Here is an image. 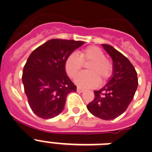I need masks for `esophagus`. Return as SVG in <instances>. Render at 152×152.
Instances as JSON below:
<instances>
[{
	"instance_id": "obj_1",
	"label": "esophagus",
	"mask_w": 152,
	"mask_h": 152,
	"mask_svg": "<svg viewBox=\"0 0 152 152\" xmlns=\"http://www.w3.org/2000/svg\"><path fill=\"white\" fill-rule=\"evenodd\" d=\"M77 92L82 93V92H84V89H82V88H77Z\"/></svg>"
}]
</instances>
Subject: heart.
<instances>
[{
	"label": "heart",
	"mask_w": 152,
	"mask_h": 152,
	"mask_svg": "<svg viewBox=\"0 0 152 152\" xmlns=\"http://www.w3.org/2000/svg\"><path fill=\"white\" fill-rule=\"evenodd\" d=\"M91 61L87 66V72L79 75L75 82L82 88H91L103 84L110 77L113 72L112 63L105 57L104 52L97 46H89L80 52L78 55L72 53L68 56L64 68L70 77L75 78L82 68L83 63Z\"/></svg>",
	"instance_id": "1"
}]
</instances>
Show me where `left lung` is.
I'll list each match as a JSON object with an SVG mask.
<instances>
[{"label":"left lung","instance_id":"obj_1","mask_svg":"<svg viewBox=\"0 0 152 152\" xmlns=\"http://www.w3.org/2000/svg\"><path fill=\"white\" fill-rule=\"evenodd\" d=\"M113 59V75L103 88L94 91V99L87 108L94 116L104 120L116 119L132 102L138 88L137 72L129 60L107 44H102Z\"/></svg>","mask_w":152,"mask_h":152}]
</instances>
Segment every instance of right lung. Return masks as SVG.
Here are the masks:
<instances>
[{
  "mask_svg": "<svg viewBox=\"0 0 152 152\" xmlns=\"http://www.w3.org/2000/svg\"><path fill=\"white\" fill-rule=\"evenodd\" d=\"M84 44L81 41L53 39L29 56L22 81L29 107L36 116L48 119L63 111L68 94L77 89L65 72V60Z\"/></svg>",
  "mask_w": 152,
  "mask_h": 152,
  "instance_id": "obj_1",
  "label": "right lung"
}]
</instances>
